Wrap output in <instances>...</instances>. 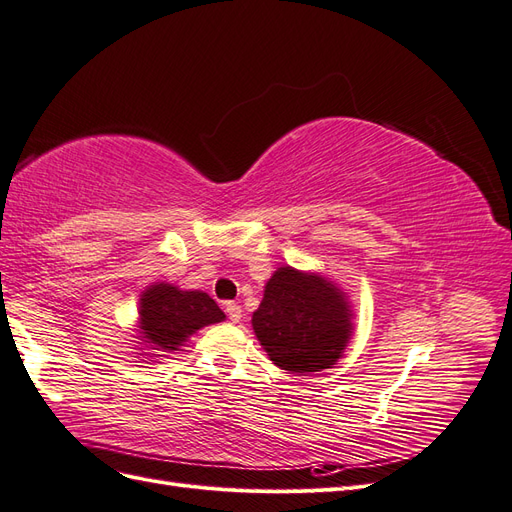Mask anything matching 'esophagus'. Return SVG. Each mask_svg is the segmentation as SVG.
I'll return each mask as SVG.
<instances>
[{
	"label": "esophagus",
	"mask_w": 512,
	"mask_h": 512,
	"mask_svg": "<svg viewBox=\"0 0 512 512\" xmlns=\"http://www.w3.org/2000/svg\"><path fill=\"white\" fill-rule=\"evenodd\" d=\"M226 314H228V318L232 320V322H239L241 320V307L237 305V303H226Z\"/></svg>",
	"instance_id": "34e87169"
}]
</instances>
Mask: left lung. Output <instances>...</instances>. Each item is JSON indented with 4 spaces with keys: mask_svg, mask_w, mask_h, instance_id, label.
<instances>
[{
    "mask_svg": "<svg viewBox=\"0 0 512 512\" xmlns=\"http://www.w3.org/2000/svg\"><path fill=\"white\" fill-rule=\"evenodd\" d=\"M252 329L277 367L303 376L342 359L354 312L348 294L329 277L284 265L265 284Z\"/></svg>",
    "mask_w": 512,
    "mask_h": 512,
    "instance_id": "8db88e82",
    "label": "left lung"
}]
</instances>
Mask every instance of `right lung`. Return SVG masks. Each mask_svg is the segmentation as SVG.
Returning a JSON list of instances; mask_svg holds the SVG:
<instances>
[{"label":"right lung","mask_w":512,"mask_h":512,"mask_svg":"<svg viewBox=\"0 0 512 512\" xmlns=\"http://www.w3.org/2000/svg\"><path fill=\"white\" fill-rule=\"evenodd\" d=\"M226 314L203 290H183L168 282H153L138 299L136 339L145 359L179 350L188 337L209 324L222 322Z\"/></svg>","instance_id":"1"}]
</instances>
